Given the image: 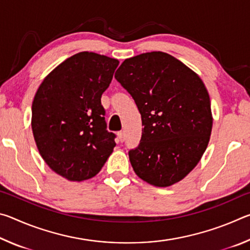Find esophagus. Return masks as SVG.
Here are the masks:
<instances>
[{
  "label": "esophagus",
  "mask_w": 250,
  "mask_h": 250,
  "mask_svg": "<svg viewBox=\"0 0 250 250\" xmlns=\"http://www.w3.org/2000/svg\"><path fill=\"white\" fill-rule=\"evenodd\" d=\"M118 138H119L120 142L125 141V132H124V131H119V132H118Z\"/></svg>",
  "instance_id": "1"
}]
</instances>
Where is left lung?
<instances>
[{
	"label": "left lung",
	"instance_id": "8db88e82",
	"mask_svg": "<svg viewBox=\"0 0 250 250\" xmlns=\"http://www.w3.org/2000/svg\"><path fill=\"white\" fill-rule=\"evenodd\" d=\"M115 77L141 113V140L129 151L135 174L159 188L183 180L200 162L211 132L213 117L204 83L163 52L125 59Z\"/></svg>",
	"mask_w": 250,
	"mask_h": 250
}]
</instances>
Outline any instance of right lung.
I'll return each mask as SVG.
<instances>
[{
	"label": "right lung",
	"mask_w": 250,
	"mask_h": 250,
	"mask_svg": "<svg viewBox=\"0 0 250 250\" xmlns=\"http://www.w3.org/2000/svg\"><path fill=\"white\" fill-rule=\"evenodd\" d=\"M118 59L82 52L67 58L41 83L32 104V130L46 164L69 181L99 173L116 146L101 96Z\"/></svg>",
	"instance_id": "1"
}]
</instances>
